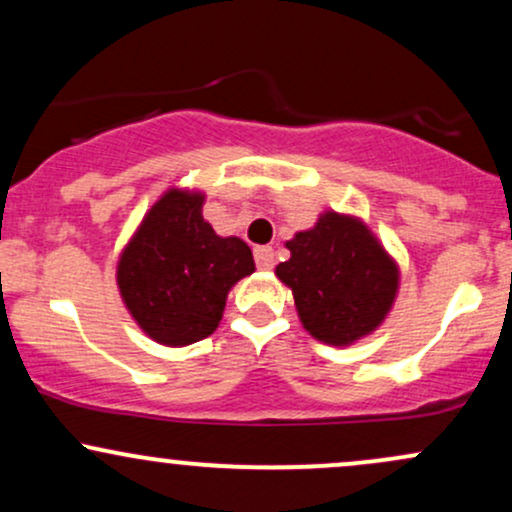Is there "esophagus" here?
Here are the masks:
<instances>
[{"instance_id":"1","label":"esophagus","mask_w":512,"mask_h":512,"mask_svg":"<svg viewBox=\"0 0 512 512\" xmlns=\"http://www.w3.org/2000/svg\"><path fill=\"white\" fill-rule=\"evenodd\" d=\"M255 262L260 269H272L274 267V250L262 245V248H255Z\"/></svg>"}]
</instances>
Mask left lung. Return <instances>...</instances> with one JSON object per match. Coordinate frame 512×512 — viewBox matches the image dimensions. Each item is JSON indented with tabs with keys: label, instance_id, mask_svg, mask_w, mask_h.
I'll return each mask as SVG.
<instances>
[{
	"label": "left lung",
	"instance_id": "obj_1",
	"mask_svg": "<svg viewBox=\"0 0 512 512\" xmlns=\"http://www.w3.org/2000/svg\"><path fill=\"white\" fill-rule=\"evenodd\" d=\"M276 276L293 291L303 327L320 342L346 346L385 320L397 293V264L358 219L327 214L286 243Z\"/></svg>",
	"mask_w": 512,
	"mask_h": 512
}]
</instances>
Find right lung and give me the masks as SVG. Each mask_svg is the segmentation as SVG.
<instances>
[{
	"mask_svg": "<svg viewBox=\"0 0 512 512\" xmlns=\"http://www.w3.org/2000/svg\"><path fill=\"white\" fill-rule=\"evenodd\" d=\"M202 204L199 192L168 190L117 264L122 301L158 344L185 346L209 337L231 286L255 272L248 245L216 236Z\"/></svg>",
	"mask_w": 512,
	"mask_h": 512,
	"instance_id": "add662e5",
	"label": "right lung"
}]
</instances>
